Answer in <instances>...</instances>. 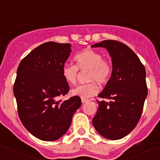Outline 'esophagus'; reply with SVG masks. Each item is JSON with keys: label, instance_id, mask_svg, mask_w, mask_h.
Masks as SVG:
<instances>
[{"label": "esophagus", "instance_id": "34e87169", "mask_svg": "<svg viewBox=\"0 0 160 160\" xmlns=\"http://www.w3.org/2000/svg\"><path fill=\"white\" fill-rule=\"evenodd\" d=\"M88 101H89L88 99H86V98H82V103L87 102H88Z\"/></svg>", "mask_w": 160, "mask_h": 160}]
</instances>
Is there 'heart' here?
<instances>
[{
    "mask_svg": "<svg viewBox=\"0 0 160 160\" xmlns=\"http://www.w3.org/2000/svg\"><path fill=\"white\" fill-rule=\"evenodd\" d=\"M76 65L65 64L62 69V74L65 81L70 85H74L80 70H88L87 81L88 82L79 85L72 90L73 95L82 98H89L98 92L97 83L104 85L108 82L113 71V66L109 60L103 58L100 52L87 49L78 53L74 57Z\"/></svg>",
    "mask_w": 160,
    "mask_h": 160,
    "instance_id": "obj_1",
    "label": "heart"
}]
</instances>
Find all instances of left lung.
Returning a JSON list of instances; mask_svg holds the SVG:
<instances>
[{
    "label": "left lung",
    "mask_w": 160,
    "mask_h": 160,
    "mask_svg": "<svg viewBox=\"0 0 160 160\" xmlns=\"http://www.w3.org/2000/svg\"><path fill=\"white\" fill-rule=\"evenodd\" d=\"M92 47H104L112 59L111 77L97 101L98 108L92 122L103 137L116 140L128 135L140 119L148 95L146 70L132 49L122 42L105 40Z\"/></svg>",
    "instance_id": "1"
}]
</instances>
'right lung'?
Segmentation results:
<instances>
[{
  "instance_id": "add662e5",
  "label": "right lung",
  "mask_w": 160,
  "mask_h": 160,
  "mask_svg": "<svg viewBox=\"0 0 160 160\" xmlns=\"http://www.w3.org/2000/svg\"><path fill=\"white\" fill-rule=\"evenodd\" d=\"M70 46L54 42L42 44L22 59L17 70L13 94L18 115L24 127L42 140L54 141L62 136L82 104L78 96L58 100L70 90L62 69Z\"/></svg>"
}]
</instances>
